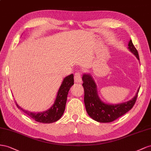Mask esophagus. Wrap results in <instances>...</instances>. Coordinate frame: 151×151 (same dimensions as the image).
Wrapping results in <instances>:
<instances>
[{
    "instance_id": "34e87169",
    "label": "esophagus",
    "mask_w": 151,
    "mask_h": 151,
    "mask_svg": "<svg viewBox=\"0 0 151 151\" xmlns=\"http://www.w3.org/2000/svg\"><path fill=\"white\" fill-rule=\"evenodd\" d=\"M74 79L76 83H81L82 81L81 78V73L80 72H76L74 75Z\"/></svg>"
}]
</instances>
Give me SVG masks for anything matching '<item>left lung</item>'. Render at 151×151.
Returning <instances> with one entry per match:
<instances>
[{"label": "left lung", "instance_id": "obj_1", "mask_svg": "<svg viewBox=\"0 0 151 151\" xmlns=\"http://www.w3.org/2000/svg\"><path fill=\"white\" fill-rule=\"evenodd\" d=\"M128 49L139 60L138 51L132 40L128 43ZM82 84L84 88V102L86 111L93 119L100 123H109L130 111L134 106L139 92L138 89L135 96L132 100L118 104H107L101 101L97 92L96 85L91 75L84 74Z\"/></svg>", "mask_w": 151, "mask_h": 151}]
</instances>
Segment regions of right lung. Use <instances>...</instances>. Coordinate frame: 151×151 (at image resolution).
<instances>
[{"mask_svg":"<svg viewBox=\"0 0 151 151\" xmlns=\"http://www.w3.org/2000/svg\"><path fill=\"white\" fill-rule=\"evenodd\" d=\"M74 84V76L71 74L64 78L63 83L60 87L54 104L50 108L42 113H32V112L23 109L18 104H16L18 109L22 111L29 118L35 122L43 123H51L58 121L63 116L67 101L68 92L71 86Z\"/></svg>","mask_w":151,"mask_h":151,"instance_id":"add662e5","label":"right lung"}]
</instances>
